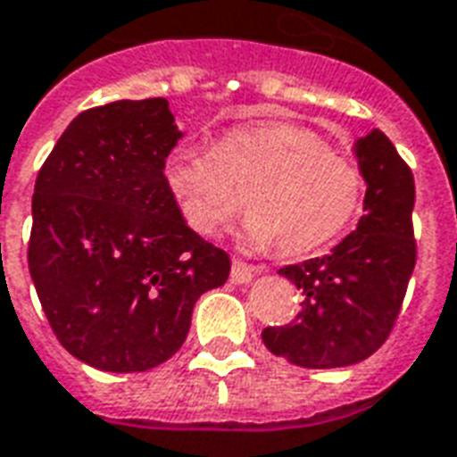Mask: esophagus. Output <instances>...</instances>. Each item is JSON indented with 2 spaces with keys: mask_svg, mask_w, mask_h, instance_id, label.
Returning a JSON list of instances; mask_svg holds the SVG:
<instances>
[{
  "mask_svg": "<svg viewBox=\"0 0 457 457\" xmlns=\"http://www.w3.org/2000/svg\"><path fill=\"white\" fill-rule=\"evenodd\" d=\"M262 274V267H254V264H245V262H239L235 259L232 262V269H229V278H232V284H249L252 278Z\"/></svg>",
  "mask_w": 457,
  "mask_h": 457,
  "instance_id": "1",
  "label": "esophagus"
}]
</instances>
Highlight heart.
Segmentation results:
<instances>
[{
	"label": "heart",
	"mask_w": 457,
	"mask_h": 457,
	"mask_svg": "<svg viewBox=\"0 0 457 457\" xmlns=\"http://www.w3.org/2000/svg\"><path fill=\"white\" fill-rule=\"evenodd\" d=\"M163 180L193 232L212 237L245 210L252 245L277 242L298 257L347 229L364 198V173L320 134L288 121L239 124L215 146L179 141L163 159Z\"/></svg>",
	"instance_id": "b5f03b06"
}]
</instances>
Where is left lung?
<instances>
[{
  "label": "left lung",
  "mask_w": 457,
  "mask_h": 457,
  "mask_svg": "<svg viewBox=\"0 0 457 457\" xmlns=\"http://www.w3.org/2000/svg\"><path fill=\"white\" fill-rule=\"evenodd\" d=\"M364 173V215L326 257L278 269L303 291L296 320L264 328L269 353L308 370L362 362L392 333L416 264L413 173L386 134L354 144Z\"/></svg>",
  "instance_id": "left-lung-1"
}]
</instances>
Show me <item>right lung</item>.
I'll return each instance as SVG.
<instances>
[{
	"mask_svg": "<svg viewBox=\"0 0 457 457\" xmlns=\"http://www.w3.org/2000/svg\"><path fill=\"white\" fill-rule=\"evenodd\" d=\"M183 137L163 97L85 110L55 141L31 200L29 271L51 330L80 362L146 372L179 353L193 306L229 277L163 180Z\"/></svg>",
	"mask_w": 457,
	"mask_h": 457,
	"instance_id": "obj_1",
	"label": "right lung"
}]
</instances>
